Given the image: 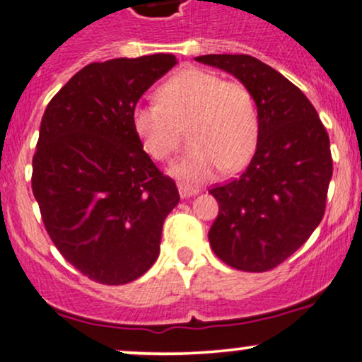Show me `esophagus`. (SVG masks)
<instances>
[{
	"label": "esophagus",
	"mask_w": 362,
	"mask_h": 362,
	"mask_svg": "<svg viewBox=\"0 0 362 362\" xmlns=\"http://www.w3.org/2000/svg\"><path fill=\"white\" fill-rule=\"evenodd\" d=\"M178 192H180L182 197H190V196H194V194L199 192V189L189 187V185H185V184H178Z\"/></svg>",
	"instance_id": "esophagus-1"
}]
</instances>
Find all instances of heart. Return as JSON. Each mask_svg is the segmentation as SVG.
Instances as JSON below:
<instances>
[{
	"mask_svg": "<svg viewBox=\"0 0 362 362\" xmlns=\"http://www.w3.org/2000/svg\"><path fill=\"white\" fill-rule=\"evenodd\" d=\"M156 105L134 108V130L149 156L170 161L189 127L190 149L173 166L187 185L213 180L221 170L233 173L251 161L259 141V110L239 81H223L202 69L178 70L156 90Z\"/></svg>",
	"mask_w": 362,
	"mask_h": 362,
	"instance_id": "obj_1",
	"label": "heart"
}]
</instances>
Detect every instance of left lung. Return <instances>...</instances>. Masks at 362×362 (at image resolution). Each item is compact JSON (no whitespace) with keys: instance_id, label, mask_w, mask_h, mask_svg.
Instances as JSON below:
<instances>
[{"instance_id":"1","label":"left lung","mask_w":362,"mask_h":362,"mask_svg":"<svg viewBox=\"0 0 362 362\" xmlns=\"http://www.w3.org/2000/svg\"><path fill=\"white\" fill-rule=\"evenodd\" d=\"M251 89L259 110V141L240 177L214 185L218 216L213 252L240 272H269L291 257L323 220L333 173L329 137L303 90L249 54H204Z\"/></svg>"}]
</instances>
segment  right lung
Here are the masks:
<instances>
[{
  "mask_svg": "<svg viewBox=\"0 0 362 362\" xmlns=\"http://www.w3.org/2000/svg\"><path fill=\"white\" fill-rule=\"evenodd\" d=\"M177 65L173 54L89 63L54 94L33 158V192L57 249L103 285L136 280L160 254L163 221L180 201L146 153L132 113Z\"/></svg>",
  "mask_w": 362,
  "mask_h": 362,
  "instance_id": "add662e5",
  "label": "right lung"
}]
</instances>
